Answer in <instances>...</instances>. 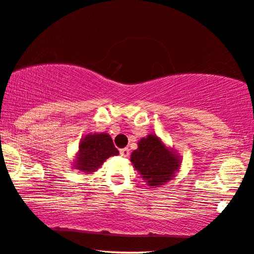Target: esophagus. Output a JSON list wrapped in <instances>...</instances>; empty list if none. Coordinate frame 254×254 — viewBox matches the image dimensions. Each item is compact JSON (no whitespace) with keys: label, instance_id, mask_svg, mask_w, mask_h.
Wrapping results in <instances>:
<instances>
[{"label":"esophagus","instance_id":"esophagus-1","mask_svg":"<svg viewBox=\"0 0 254 254\" xmlns=\"http://www.w3.org/2000/svg\"><path fill=\"white\" fill-rule=\"evenodd\" d=\"M120 154H121V156H122V157H127L128 155H130V150H128L127 148H123V149L120 150Z\"/></svg>","mask_w":254,"mask_h":254}]
</instances>
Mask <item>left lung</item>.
Wrapping results in <instances>:
<instances>
[{"label":"left lung","instance_id":"8db88e82","mask_svg":"<svg viewBox=\"0 0 254 254\" xmlns=\"http://www.w3.org/2000/svg\"><path fill=\"white\" fill-rule=\"evenodd\" d=\"M130 161L135 171L151 188L161 187L175 179L181 166L180 155L166 146L156 134L140 139Z\"/></svg>","mask_w":254,"mask_h":254}]
</instances>
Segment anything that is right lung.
<instances>
[{
  "instance_id": "add662e5",
  "label": "right lung",
  "mask_w": 254,
  "mask_h": 254,
  "mask_svg": "<svg viewBox=\"0 0 254 254\" xmlns=\"http://www.w3.org/2000/svg\"><path fill=\"white\" fill-rule=\"evenodd\" d=\"M119 155L108 133H89L81 139L73 168L84 175L96 172L111 156Z\"/></svg>"
}]
</instances>
